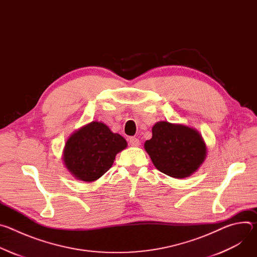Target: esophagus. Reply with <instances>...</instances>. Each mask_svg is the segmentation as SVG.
I'll return each mask as SVG.
<instances>
[{
	"mask_svg": "<svg viewBox=\"0 0 257 257\" xmlns=\"http://www.w3.org/2000/svg\"><path fill=\"white\" fill-rule=\"evenodd\" d=\"M129 143L132 145V146H138L140 144V141L138 138L136 137H130L129 138Z\"/></svg>",
	"mask_w": 257,
	"mask_h": 257,
	"instance_id": "1",
	"label": "esophagus"
}]
</instances>
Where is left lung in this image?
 <instances>
[{
	"label": "left lung",
	"mask_w": 257,
	"mask_h": 257,
	"mask_svg": "<svg viewBox=\"0 0 257 257\" xmlns=\"http://www.w3.org/2000/svg\"><path fill=\"white\" fill-rule=\"evenodd\" d=\"M144 149L159 171L176 179L192 175L206 157L205 142L197 130L167 121L155 124Z\"/></svg>",
	"instance_id": "obj_1"
}]
</instances>
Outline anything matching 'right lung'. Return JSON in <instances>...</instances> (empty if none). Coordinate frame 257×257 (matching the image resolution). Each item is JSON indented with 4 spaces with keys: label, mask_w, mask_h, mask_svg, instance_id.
<instances>
[{
    "label": "right lung",
    "mask_w": 257,
    "mask_h": 257,
    "mask_svg": "<svg viewBox=\"0 0 257 257\" xmlns=\"http://www.w3.org/2000/svg\"><path fill=\"white\" fill-rule=\"evenodd\" d=\"M127 141L101 123L93 121L73 133L66 141L63 161L77 180L93 182L112 167Z\"/></svg>",
    "instance_id": "obj_1"
}]
</instances>
